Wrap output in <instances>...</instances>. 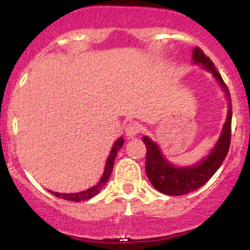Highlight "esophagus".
<instances>
[{"mask_svg": "<svg viewBox=\"0 0 250 250\" xmlns=\"http://www.w3.org/2000/svg\"><path fill=\"white\" fill-rule=\"evenodd\" d=\"M142 130V125L137 122H130L125 127V135H127L128 139H131V137H135L136 135H139Z\"/></svg>", "mask_w": 250, "mask_h": 250, "instance_id": "obj_1", "label": "esophagus"}]
</instances>
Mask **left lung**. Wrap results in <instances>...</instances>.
Wrapping results in <instances>:
<instances>
[{"label":"left lung","mask_w":250,"mask_h":250,"mask_svg":"<svg viewBox=\"0 0 250 250\" xmlns=\"http://www.w3.org/2000/svg\"><path fill=\"white\" fill-rule=\"evenodd\" d=\"M193 61L195 63H200L205 69L213 74V76L226 91L229 101V109L228 114H227V121L223 125L219 141L215 145L211 153L203 161L193 167H175L163 157L156 143L151 141L147 136L142 137V141L147 147L146 173H147L148 179L155 189L166 195H170V196H180V195L188 194L202 187L222 165L223 160L228 154L229 146H230L233 111H231V100L228 88H227L220 73L215 68L214 63L208 56L205 55V53L200 48H194Z\"/></svg>","instance_id":"1"}]
</instances>
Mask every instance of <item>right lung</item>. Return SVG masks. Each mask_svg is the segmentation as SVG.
Segmentation results:
<instances>
[{
	"label": "right lung",
	"instance_id": "right-lung-1",
	"mask_svg": "<svg viewBox=\"0 0 250 250\" xmlns=\"http://www.w3.org/2000/svg\"><path fill=\"white\" fill-rule=\"evenodd\" d=\"M123 142H125V140H123L122 137H120V139L115 142V145L113 146L110 154H109V156L107 159V163H105L104 173H103L102 179L100 180V182L97 183L96 186H94V187L89 188L84 191H80V193H74V194H60V193H54V191H50V193L53 195H55L56 197H61V199L68 200V201H74V202L85 201V200H89V199H91V197L95 196V195H97L100 191H101V189L104 187L105 183L108 182L111 171H113L114 162H115V157L117 155V151L122 148Z\"/></svg>",
	"mask_w": 250,
	"mask_h": 250
}]
</instances>
